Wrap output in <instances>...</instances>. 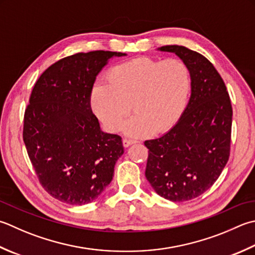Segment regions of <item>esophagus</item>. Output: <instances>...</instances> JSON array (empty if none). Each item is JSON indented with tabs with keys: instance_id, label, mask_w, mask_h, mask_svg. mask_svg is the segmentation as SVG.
<instances>
[{
	"instance_id": "34e87169",
	"label": "esophagus",
	"mask_w": 255,
	"mask_h": 255,
	"mask_svg": "<svg viewBox=\"0 0 255 255\" xmlns=\"http://www.w3.org/2000/svg\"><path fill=\"white\" fill-rule=\"evenodd\" d=\"M134 142H136V140H132V139H128V138H124L123 139L124 147H129V146H130V144H132Z\"/></svg>"
}]
</instances>
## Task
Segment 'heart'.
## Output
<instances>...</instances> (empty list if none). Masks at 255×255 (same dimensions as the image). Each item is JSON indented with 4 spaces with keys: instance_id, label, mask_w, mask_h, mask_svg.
<instances>
[{
    "instance_id": "heart-1",
    "label": "heart",
    "mask_w": 255,
    "mask_h": 255,
    "mask_svg": "<svg viewBox=\"0 0 255 255\" xmlns=\"http://www.w3.org/2000/svg\"><path fill=\"white\" fill-rule=\"evenodd\" d=\"M191 76L178 58L139 57L116 65L106 81L94 85L92 109L105 128L116 132L132 111L125 131L132 137L172 128L187 107Z\"/></svg>"
}]
</instances>
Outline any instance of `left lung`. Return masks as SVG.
<instances>
[{"instance_id":"1","label":"left lung","mask_w":255,"mask_h":255,"mask_svg":"<svg viewBox=\"0 0 255 255\" xmlns=\"http://www.w3.org/2000/svg\"><path fill=\"white\" fill-rule=\"evenodd\" d=\"M159 49L174 53L186 63L191 96L170 130L144 141L149 149L144 174L159 196L183 202L210 189L226 167L230 156L232 106L222 77L203 55L179 45Z\"/></svg>"}]
</instances>
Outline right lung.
Wrapping results in <instances>:
<instances>
[{"instance_id": "add662e5", "label": "right lung", "mask_w": 255, "mask_h": 255, "mask_svg": "<svg viewBox=\"0 0 255 255\" xmlns=\"http://www.w3.org/2000/svg\"><path fill=\"white\" fill-rule=\"evenodd\" d=\"M125 53H77L51 65L35 83L25 109L23 140L39 183L57 200L94 201L124 153L122 137L101 130L91 108L95 79Z\"/></svg>"}]
</instances>
